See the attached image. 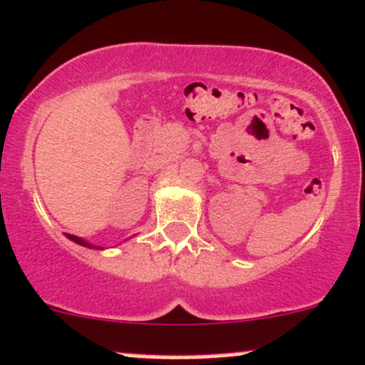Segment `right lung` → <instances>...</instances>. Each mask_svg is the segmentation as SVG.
<instances>
[{
  "mask_svg": "<svg viewBox=\"0 0 365 365\" xmlns=\"http://www.w3.org/2000/svg\"><path fill=\"white\" fill-rule=\"evenodd\" d=\"M67 237H68V240H72L73 243H77V245H83V247H88V248H96V250H100V248H101V247H96V245H91V243H88V241H84L83 237H79V236L67 235Z\"/></svg>",
  "mask_w": 365,
  "mask_h": 365,
  "instance_id": "add662e5",
  "label": "right lung"
}]
</instances>
